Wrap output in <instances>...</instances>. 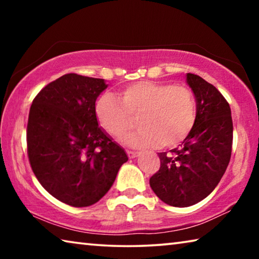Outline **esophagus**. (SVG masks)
Masks as SVG:
<instances>
[{
    "mask_svg": "<svg viewBox=\"0 0 259 259\" xmlns=\"http://www.w3.org/2000/svg\"><path fill=\"white\" fill-rule=\"evenodd\" d=\"M126 154H128L129 159H135V157H137L140 155V152L137 151H126Z\"/></svg>",
    "mask_w": 259,
    "mask_h": 259,
    "instance_id": "esophagus-1",
    "label": "esophagus"
}]
</instances>
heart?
<instances>
[{
  "label": "heart",
  "mask_w": 259,
  "mask_h": 259,
  "mask_svg": "<svg viewBox=\"0 0 259 259\" xmlns=\"http://www.w3.org/2000/svg\"><path fill=\"white\" fill-rule=\"evenodd\" d=\"M96 115L106 133L117 139L138 117L141 128L122 138L126 145L172 147L192 133L198 108L194 94L186 85L139 81L123 88L120 102L112 95L102 96Z\"/></svg>",
  "instance_id": "1"
}]
</instances>
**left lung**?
Here are the masks:
<instances>
[{
  "label": "left lung",
  "instance_id": "obj_1",
  "mask_svg": "<svg viewBox=\"0 0 259 259\" xmlns=\"http://www.w3.org/2000/svg\"><path fill=\"white\" fill-rule=\"evenodd\" d=\"M187 83L195 96L196 123L181 146L160 153V169L150 178L157 198L179 208L200 202L214 190L230 163L233 144L224 96L195 74H187Z\"/></svg>",
  "mask_w": 259,
  "mask_h": 259
}]
</instances>
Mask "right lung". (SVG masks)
Listing matches in <instances>:
<instances>
[{
    "label": "right lung",
    "instance_id": "obj_1",
    "mask_svg": "<svg viewBox=\"0 0 259 259\" xmlns=\"http://www.w3.org/2000/svg\"><path fill=\"white\" fill-rule=\"evenodd\" d=\"M106 88L103 78L65 74L43 88L29 109L30 168L46 191L72 207L98 202L128 161L98 125L95 103Z\"/></svg>",
    "mask_w": 259,
    "mask_h": 259
}]
</instances>
